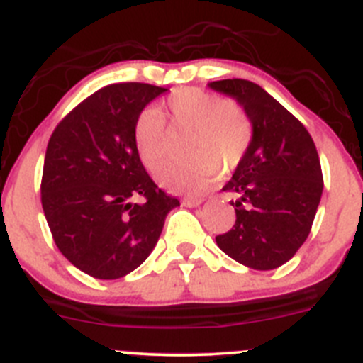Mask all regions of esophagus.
Wrapping results in <instances>:
<instances>
[{"label": "esophagus", "instance_id": "34e87169", "mask_svg": "<svg viewBox=\"0 0 363 363\" xmlns=\"http://www.w3.org/2000/svg\"><path fill=\"white\" fill-rule=\"evenodd\" d=\"M200 203H202V200H200V199H189V196H188V199L182 200V206H184V207H199Z\"/></svg>", "mask_w": 363, "mask_h": 363}]
</instances>
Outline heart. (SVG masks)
<instances>
[{
    "mask_svg": "<svg viewBox=\"0 0 363 363\" xmlns=\"http://www.w3.org/2000/svg\"><path fill=\"white\" fill-rule=\"evenodd\" d=\"M167 106L172 128L189 131L186 156L191 160L168 167L157 181L168 191L200 195L214 184L220 170L228 174L241 164L252 142L250 118L235 103L200 88H179L168 97ZM133 142L147 170L163 167L168 133L160 111L147 108L140 113Z\"/></svg>",
    "mask_w": 363,
    "mask_h": 363,
    "instance_id": "obj_1",
    "label": "heart"
}]
</instances>
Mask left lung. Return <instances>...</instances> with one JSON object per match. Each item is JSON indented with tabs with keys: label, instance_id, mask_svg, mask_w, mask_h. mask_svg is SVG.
Masks as SVG:
<instances>
[{
	"label": "left lung",
	"instance_id": "left-lung-1",
	"mask_svg": "<svg viewBox=\"0 0 363 363\" xmlns=\"http://www.w3.org/2000/svg\"><path fill=\"white\" fill-rule=\"evenodd\" d=\"M232 97L252 124V142L223 191L238 195L235 223L216 245L252 269H275L293 259L311 234L323 195L314 140L282 104L246 79L207 84Z\"/></svg>",
	"mask_w": 363,
	"mask_h": 363
}]
</instances>
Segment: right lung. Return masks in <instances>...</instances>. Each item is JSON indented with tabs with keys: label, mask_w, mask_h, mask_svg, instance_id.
Returning <instances> with one entry per match:
<instances>
[{
	"label": "right lung",
	"mask_w": 363,
	"mask_h": 363,
	"mask_svg": "<svg viewBox=\"0 0 363 363\" xmlns=\"http://www.w3.org/2000/svg\"><path fill=\"white\" fill-rule=\"evenodd\" d=\"M167 90L108 84L77 104L49 138L42 209L63 257L94 279L115 280L135 271L179 206L154 184L133 142L143 108ZM138 196L144 202L133 204Z\"/></svg>",
	"instance_id": "1"
}]
</instances>
